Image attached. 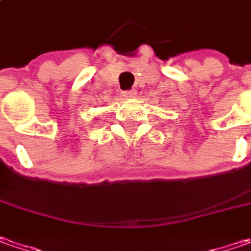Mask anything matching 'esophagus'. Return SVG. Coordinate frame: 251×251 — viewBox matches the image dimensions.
Wrapping results in <instances>:
<instances>
[{"instance_id":"34e87169","label":"esophagus","mask_w":251,"mask_h":251,"mask_svg":"<svg viewBox=\"0 0 251 251\" xmlns=\"http://www.w3.org/2000/svg\"><path fill=\"white\" fill-rule=\"evenodd\" d=\"M122 95H124L125 98H133V97L136 95V90H127V91H124Z\"/></svg>"}]
</instances>
